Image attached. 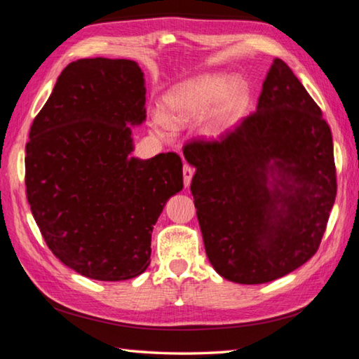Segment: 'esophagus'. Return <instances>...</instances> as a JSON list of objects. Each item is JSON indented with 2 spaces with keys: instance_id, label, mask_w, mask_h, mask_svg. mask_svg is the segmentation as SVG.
Here are the masks:
<instances>
[{
  "instance_id": "1",
  "label": "esophagus",
  "mask_w": 359,
  "mask_h": 359,
  "mask_svg": "<svg viewBox=\"0 0 359 359\" xmlns=\"http://www.w3.org/2000/svg\"><path fill=\"white\" fill-rule=\"evenodd\" d=\"M193 174H194V169L190 165H185L184 166V184L188 188L191 184V179H193Z\"/></svg>"
}]
</instances>
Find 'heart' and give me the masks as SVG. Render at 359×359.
<instances>
[{
    "label": "heart",
    "mask_w": 359,
    "mask_h": 359,
    "mask_svg": "<svg viewBox=\"0 0 359 359\" xmlns=\"http://www.w3.org/2000/svg\"><path fill=\"white\" fill-rule=\"evenodd\" d=\"M246 99V84L218 74H205L177 83L163 95L160 113L151 121L152 130L166 138L172 128L188 127L212 111L204 126L207 136L219 133Z\"/></svg>",
    "instance_id": "heart-1"
}]
</instances>
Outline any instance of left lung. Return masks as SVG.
<instances>
[{
    "label": "left lung",
    "mask_w": 359,
    "mask_h": 359,
    "mask_svg": "<svg viewBox=\"0 0 359 359\" xmlns=\"http://www.w3.org/2000/svg\"><path fill=\"white\" fill-rule=\"evenodd\" d=\"M184 155L196 168L191 194L218 275L270 283L317 252L336 199L333 136L284 61H273L256 113Z\"/></svg>",
    "instance_id": "1"
}]
</instances>
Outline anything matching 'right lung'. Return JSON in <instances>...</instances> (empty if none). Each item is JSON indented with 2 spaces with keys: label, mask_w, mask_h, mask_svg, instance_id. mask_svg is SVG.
Wrapping results in <instances>:
<instances>
[{
  "label": "right lung",
  "mask_w": 359,
  "mask_h": 359,
  "mask_svg": "<svg viewBox=\"0 0 359 359\" xmlns=\"http://www.w3.org/2000/svg\"><path fill=\"white\" fill-rule=\"evenodd\" d=\"M146 121L144 74L130 60L93 57L61 72L26 144L25 184L42 237L69 269L126 281L151 264L154 226L184 188L177 154L132 157Z\"/></svg>",
  "instance_id": "add662e5"
}]
</instances>
